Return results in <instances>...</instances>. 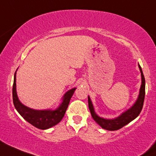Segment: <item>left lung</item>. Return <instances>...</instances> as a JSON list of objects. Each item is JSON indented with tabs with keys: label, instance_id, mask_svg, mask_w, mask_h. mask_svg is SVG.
Here are the masks:
<instances>
[{
	"label": "left lung",
	"instance_id": "left-lung-1",
	"mask_svg": "<svg viewBox=\"0 0 156 156\" xmlns=\"http://www.w3.org/2000/svg\"><path fill=\"white\" fill-rule=\"evenodd\" d=\"M139 66L140 71L141 73V89H140L139 95H138V99H137L136 102L135 103L134 105L126 110L125 112L122 113L119 117L116 118L115 119H104L103 118H101L98 116L96 113L94 111L93 106L90 100V97H88V104H89V108H90V111L91 112L92 117L93 119L101 126L103 129H107V130L114 131L118 130V129H121L123 126L126 125L131 122L133 120H134L136 117L139 115L140 112H141V109L143 108L144 105V101L145 97V78L144 76L143 72H142L141 67L140 65Z\"/></svg>",
	"mask_w": 156,
	"mask_h": 156
}]
</instances>
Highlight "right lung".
Segmentation results:
<instances>
[{
    "mask_svg": "<svg viewBox=\"0 0 156 156\" xmlns=\"http://www.w3.org/2000/svg\"><path fill=\"white\" fill-rule=\"evenodd\" d=\"M16 76L14 77L12 87V99L15 109L19 114L30 124L41 129H47L58 124L64 116L70 99L76 88H73L66 92L64 96L62 104L55 110H35L22 104L18 99L16 92Z\"/></svg>",
    "mask_w": 156,
    "mask_h": 156,
    "instance_id": "1",
    "label": "right lung"
}]
</instances>
